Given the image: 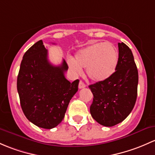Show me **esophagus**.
<instances>
[{
    "label": "esophagus",
    "instance_id": "obj_1",
    "mask_svg": "<svg viewBox=\"0 0 155 155\" xmlns=\"http://www.w3.org/2000/svg\"><path fill=\"white\" fill-rule=\"evenodd\" d=\"M78 87H79V89H83V88H85L86 87V84H84V82H83L82 81H81L79 82V86H78Z\"/></svg>",
    "mask_w": 155,
    "mask_h": 155
}]
</instances>
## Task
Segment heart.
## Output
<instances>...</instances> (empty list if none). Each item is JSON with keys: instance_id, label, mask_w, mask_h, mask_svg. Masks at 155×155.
Returning <instances> with one entry per match:
<instances>
[{"instance_id": "b5f03b06", "label": "heart", "mask_w": 155, "mask_h": 155, "mask_svg": "<svg viewBox=\"0 0 155 155\" xmlns=\"http://www.w3.org/2000/svg\"><path fill=\"white\" fill-rule=\"evenodd\" d=\"M119 62L116 48L110 42H95L76 53L74 60L68 61L70 69L76 74L81 73V67L87 68V76L100 82L113 75Z\"/></svg>"}]
</instances>
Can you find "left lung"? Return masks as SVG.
I'll list each match as a JSON object with an SVG mask.
<instances>
[{
    "mask_svg": "<svg viewBox=\"0 0 155 155\" xmlns=\"http://www.w3.org/2000/svg\"><path fill=\"white\" fill-rule=\"evenodd\" d=\"M119 62L111 77L89 86L93 94L92 118L100 125L112 127L125 120L136 103L138 71L133 54L125 43H118Z\"/></svg>",
    "mask_w": 155,
    "mask_h": 155,
    "instance_id": "8db88e82",
    "label": "left lung"
}]
</instances>
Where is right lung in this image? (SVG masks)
Wrapping results in <instances>:
<instances>
[{"mask_svg":"<svg viewBox=\"0 0 155 155\" xmlns=\"http://www.w3.org/2000/svg\"><path fill=\"white\" fill-rule=\"evenodd\" d=\"M65 60L54 66L48 59V50L38 41L24 54L17 78L21 109L27 119L45 129L57 126L78 90L79 80L70 83L65 78L68 70Z\"/></svg>","mask_w":155,"mask_h":155,"instance_id":"right-lung-1","label":"right lung"}]
</instances>
